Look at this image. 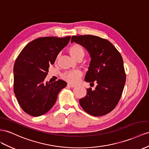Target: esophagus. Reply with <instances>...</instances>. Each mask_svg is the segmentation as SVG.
<instances>
[{"label": "esophagus", "instance_id": "1", "mask_svg": "<svg viewBox=\"0 0 149 149\" xmlns=\"http://www.w3.org/2000/svg\"><path fill=\"white\" fill-rule=\"evenodd\" d=\"M67 86L70 87V88H74V87L76 86V85H75V84H71V83H68Z\"/></svg>", "mask_w": 149, "mask_h": 149}]
</instances>
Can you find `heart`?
Listing matches in <instances>:
<instances>
[{
    "label": "heart",
    "mask_w": 149,
    "mask_h": 149,
    "mask_svg": "<svg viewBox=\"0 0 149 149\" xmlns=\"http://www.w3.org/2000/svg\"><path fill=\"white\" fill-rule=\"evenodd\" d=\"M68 52L72 58L76 59L79 57H83L84 56V50L82 47L78 45V44H73L68 49ZM81 73L79 71H68L64 73L62 76L63 78L66 81L71 83H75L78 81L79 78L81 77Z\"/></svg>",
    "instance_id": "1"
}]
</instances>
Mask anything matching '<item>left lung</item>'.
Listing matches in <instances>:
<instances>
[{"instance_id": "8db88e82", "label": "left lung", "mask_w": 149, "mask_h": 149, "mask_svg": "<svg viewBox=\"0 0 149 149\" xmlns=\"http://www.w3.org/2000/svg\"><path fill=\"white\" fill-rule=\"evenodd\" d=\"M79 44L87 50L91 61L85 81L96 84L94 90L87 89V94L79 100L86 113L100 116L113 110L121 97L126 75L121 54L105 39L92 35L73 36L71 42Z\"/></svg>"}]
</instances>
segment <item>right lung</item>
<instances>
[{
    "mask_svg": "<svg viewBox=\"0 0 149 149\" xmlns=\"http://www.w3.org/2000/svg\"><path fill=\"white\" fill-rule=\"evenodd\" d=\"M66 38L43 37L27 45L16 59L14 66V91L26 113L39 116L47 113L57 100L59 92L66 86L65 81H45L49 65L70 42Z\"/></svg>",
    "mask_w": 149,
    "mask_h": 149,
    "instance_id": "add662e5",
    "label": "right lung"
}]
</instances>
